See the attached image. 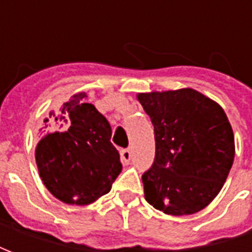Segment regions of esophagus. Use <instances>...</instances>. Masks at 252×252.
Listing matches in <instances>:
<instances>
[{"mask_svg":"<svg viewBox=\"0 0 252 252\" xmlns=\"http://www.w3.org/2000/svg\"><path fill=\"white\" fill-rule=\"evenodd\" d=\"M120 157H121V162L124 164H128L131 162V151L128 148H124L120 151Z\"/></svg>","mask_w":252,"mask_h":252,"instance_id":"esophagus-1","label":"esophagus"}]
</instances>
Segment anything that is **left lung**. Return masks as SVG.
Returning <instances> with one entry per match:
<instances>
[{
  "label": "left lung",
  "mask_w": 252,
  "mask_h": 252,
  "mask_svg": "<svg viewBox=\"0 0 252 252\" xmlns=\"http://www.w3.org/2000/svg\"><path fill=\"white\" fill-rule=\"evenodd\" d=\"M155 132V160L143 174L150 205L171 216L202 211L215 200L235 158L225 112L194 89L136 95Z\"/></svg>",
  "instance_id": "8db88e82"
}]
</instances>
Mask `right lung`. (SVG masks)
Instances as JSON below:
<instances>
[{
    "instance_id": "obj_1",
    "label": "right lung",
    "mask_w": 252,
    "mask_h": 252,
    "mask_svg": "<svg viewBox=\"0 0 252 252\" xmlns=\"http://www.w3.org/2000/svg\"><path fill=\"white\" fill-rule=\"evenodd\" d=\"M86 98L85 92L72 94L58 113H50L64 131L47 133L35 148L43 184L70 205H89L109 193L123 170L110 124Z\"/></svg>"
}]
</instances>
